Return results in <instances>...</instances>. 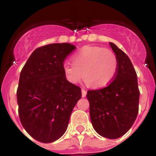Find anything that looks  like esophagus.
Here are the masks:
<instances>
[{
    "label": "esophagus",
    "instance_id": "1",
    "mask_svg": "<svg viewBox=\"0 0 156 156\" xmlns=\"http://www.w3.org/2000/svg\"><path fill=\"white\" fill-rule=\"evenodd\" d=\"M82 97L83 98H85L86 97V95H87V91L85 90H83V89H82Z\"/></svg>",
    "mask_w": 156,
    "mask_h": 156
}]
</instances>
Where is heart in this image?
<instances>
[{"instance_id": "1", "label": "heart", "mask_w": 156, "mask_h": 156, "mask_svg": "<svg viewBox=\"0 0 156 156\" xmlns=\"http://www.w3.org/2000/svg\"><path fill=\"white\" fill-rule=\"evenodd\" d=\"M62 69L73 84L80 82L83 75L87 85L101 88L113 80L118 70L116 56L112 51L98 46H87L73 56V64L65 62Z\"/></svg>"}]
</instances>
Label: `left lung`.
I'll list each match as a JSON object with an SVG mask.
<instances>
[{"mask_svg":"<svg viewBox=\"0 0 156 156\" xmlns=\"http://www.w3.org/2000/svg\"><path fill=\"white\" fill-rule=\"evenodd\" d=\"M109 44L118 61L116 75L108 87L88 90L87 98L94 129L102 137L116 139L130 129L137 118L140 91L129 57L115 44Z\"/></svg>","mask_w":156,"mask_h":156,"instance_id":"obj_1","label":"left lung"}]
</instances>
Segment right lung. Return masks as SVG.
<instances>
[{"instance_id":"1","label":"right lung","mask_w":156,"mask_h":156,"mask_svg":"<svg viewBox=\"0 0 156 156\" xmlns=\"http://www.w3.org/2000/svg\"><path fill=\"white\" fill-rule=\"evenodd\" d=\"M76 48L68 43L37 48L25 64L17 90L19 119L33 138L42 143L59 139L82 94L66 80L65 58Z\"/></svg>"}]
</instances>
